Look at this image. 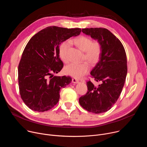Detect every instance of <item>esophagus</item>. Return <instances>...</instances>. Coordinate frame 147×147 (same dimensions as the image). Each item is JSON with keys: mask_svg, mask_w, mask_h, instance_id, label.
I'll list each match as a JSON object with an SVG mask.
<instances>
[{"mask_svg": "<svg viewBox=\"0 0 147 147\" xmlns=\"http://www.w3.org/2000/svg\"><path fill=\"white\" fill-rule=\"evenodd\" d=\"M72 82H73V83H74V84H78V83L80 82V81H79L77 79H76V78H73L72 79Z\"/></svg>", "mask_w": 147, "mask_h": 147, "instance_id": "34e87169", "label": "esophagus"}]
</instances>
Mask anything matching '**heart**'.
I'll return each mask as SVG.
<instances>
[{
	"label": "heart",
	"instance_id": "b5f03b06",
	"mask_svg": "<svg viewBox=\"0 0 147 147\" xmlns=\"http://www.w3.org/2000/svg\"><path fill=\"white\" fill-rule=\"evenodd\" d=\"M73 44L83 52L82 59L87 60L91 65H95L99 60L102 53V45L98 41H93L87 36L82 35L76 38ZM69 48L68 42H63L59 46V53L61 60L65 63L69 61L67 53ZM90 70V65L86 61L80 63H71L64 69L66 74L80 78L86 74Z\"/></svg>",
	"mask_w": 147,
	"mask_h": 147
}]
</instances>
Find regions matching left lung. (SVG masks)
<instances>
[{
	"label": "left lung",
	"instance_id": "obj_1",
	"mask_svg": "<svg viewBox=\"0 0 147 147\" xmlns=\"http://www.w3.org/2000/svg\"><path fill=\"white\" fill-rule=\"evenodd\" d=\"M82 32L99 42L102 49L90 73L100 84L95 87L91 81L87 82L88 91L79 98V103L88 112L103 113L111 109L121 92L127 73L126 53L120 40L108 29L83 28Z\"/></svg>",
	"mask_w": 147,
	"mask_h": 147
}]
</instances>
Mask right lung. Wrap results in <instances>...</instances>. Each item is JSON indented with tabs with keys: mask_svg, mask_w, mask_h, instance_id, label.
<instances>
[{
	"mask_svg": "<svg viewBox=\"0 0 147 147\" xmlns=\"http://www.w3.org/2000/svg\"><path fill=\"white\" fill-rule=\"evenodd\" d=\"M80 28L48 27L34 35L28 41L18 67L21 98L31 110L45 112L53 108L60 98V90L72 81L69 76H53L63 67L59 57L60 44Z\"/></svg>",
	"mask_w": 147,
	"mask_h": 147,
	"instance_id": "1",
	"label": "right lung"
}]
</instances>
